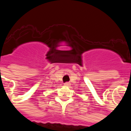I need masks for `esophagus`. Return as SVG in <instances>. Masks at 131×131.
<instances>
[{
    "instance_id": "obj_1",
    "label": "esophagus",
    "mask_w": 131,
    "mask_h": 131,
    "mask_svg": "<svg viewBox=\"0 0 131 131\" xmlns=\"http://www.w3.org/2000/svg\"><path fill=\"white\" fill-rule=\"evenodd\" d=\"M69 83H68V82H66V83H64V85L65 86H69Z\"/></svg>"
}]
</instances>
